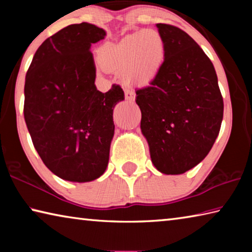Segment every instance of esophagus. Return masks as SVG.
Here are the masks:
<instances>
[{
	"label": "esophagus",
	"mask_w": 252,
	"mask_h": 252,
	"mask_svg": "<svg viewBox=\"0 0 252 252\" xmlns=\"http://www.w3.org/2000/svg\"><path fill=\"white\" fill-rule=\"evenodd\" d=\"M125 94H126V100L127 102H132L135 99V93L131 90V89H126L125 90Z\"/></svg>",
	"instance_id": "obj_1"
}]
</instances>
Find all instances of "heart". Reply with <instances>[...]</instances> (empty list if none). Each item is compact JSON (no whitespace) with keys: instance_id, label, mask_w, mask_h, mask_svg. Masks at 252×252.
<instances>
[{"instance_id":"b5f03b06","label":"heart","mask_w":252,"mask_h":252,"mask_svg":"<svg viewBox=\"0 0 252 252\" xmlns=\"http://www.w3.org/2000/svg\"><path fill=\"white\" fill-rule=\"evenodd\" d=\"M167 58V46L156 30H141L127 34L116 43L99 50V62L108 70L121 71L127 83L143 87L161 73Z\"/></svg>"}]
</instances>
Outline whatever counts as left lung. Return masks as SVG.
<instances>
[{
	"label": "left lung",
	"mask_w": 252,
	"mask_h": 252,
	"mask_svg": "<svg viewBox=\"0 0 252 252\" xmlns=\"http://www.w3.org/2000/svg\"><path fill=\"white\" fill-rule=\"evenodd\" d=\"M167 58L150 87L136 90L141 132L151 161L164 174H182L199 164L215 143L223 118L216 70L203 50L179 28L156 24Z\"/></svg>",
	"instance_id": "1"
}]
</instances>
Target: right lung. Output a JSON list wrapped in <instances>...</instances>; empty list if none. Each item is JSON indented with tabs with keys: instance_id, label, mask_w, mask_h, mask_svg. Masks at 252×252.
I'll use <instances>...</instances> for the list:
<instances>
[{
	"instance_id": "1",
	"label": "right lung",
	"mask_w": 252,
	"mask_h": 252,
	"mask_svg": "<svg viewBox=\"0 0 252 252\" xmlns=\"http://www.w3.org/2000/svg\"><path fill=\"white\" fill-rule=\"evenodd\" d=\"M106 32L71 24L36 50L25 76L24 119L33 146L55 176L71 182L100 178L114 135L113 109L125 100L120 85L97 90L91 45Z\"/></svg>"
}]
</instances>
